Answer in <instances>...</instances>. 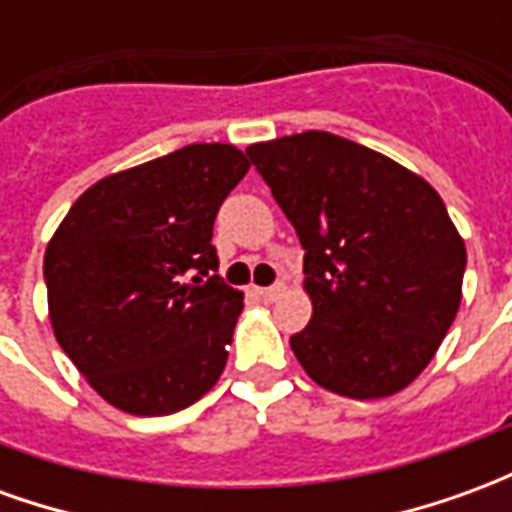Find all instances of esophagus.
Returning a JSON list of instances; mask_svg holds the SVG:
<instances>
[{"mask_svg": "<svg viewBox=\"0 0 512 512\" xmlns=\"http://www.w3.org/2000/svg\"><path fill=\"white\" fill-rule=\"evenodd\" d=\"M282 290H285V285L277 282V285H271V288H257V293H260L266 301H277L279 296H282Z\"/></svg>", "mask_w": 512, "mask_h": 512, "instance_id": "obj_1", "label": "esophagus"}]
</instances>
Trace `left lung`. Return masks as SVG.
<instances>
[{
  "label": "left lung",
  "instance_id": "1",
  "mask_svg": "<svg viewBox=\"0 0 512 512\" xmlns=\"http://www.w3.org/2000/svg\"><path fill=\"white\" fill-rule=\"evenodd\" d=\"M304 246V373L334 395H397L430 365L461 307L466 246L428 180L329 134L246 147Z\"/></svg>",
  "mask_w": 512,
  "mask_h": 512
}]
</instances>
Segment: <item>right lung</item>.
I'll return each mask as SVG.
<instances>
[{"mask_svg": "<svg viewBox=\"0 0 512 512\" xmlns=\"http://www.w3.org/2000/svg\"><path fill=\"white\" fill-rule=\"evenodd\" d=\"M246 172L235 145H186L93 183L51 235V329L109 406L164 417L222 376L244 293L204 277L216 211Z\"/></svg>", "mask_w": 512, "mask_h": 512, "instance_id": "right-lung-1", "label": "right lung"}]
</instances>
